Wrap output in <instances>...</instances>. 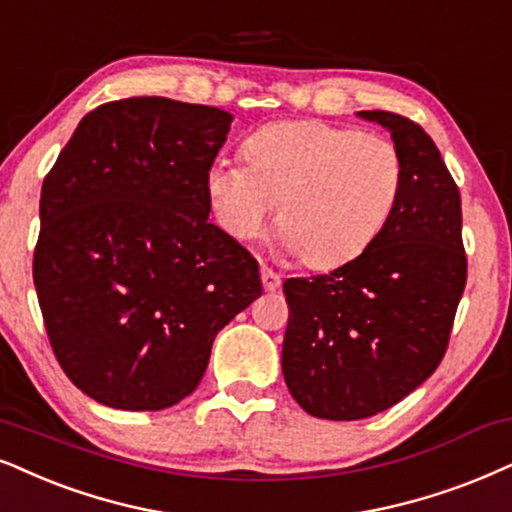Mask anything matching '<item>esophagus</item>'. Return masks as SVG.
<instances>
[{
	"mask_svg": "<svg viewBox=\"0 0 512 512\" xmlns=\"http://www.w3.org/2000/svg\"><path fill=\"white\" fill-rule=\"evenodd\" d=\"M260 274H262V286H264V290H276L278 286H281V276H278L276 271L271 269V267H267V264H262Z\"/></svg>",
	"mask_w": 512,
	"mask_h": 512,
	"instance_id": "1",
	"label": "esophagus"
}]
</instances>
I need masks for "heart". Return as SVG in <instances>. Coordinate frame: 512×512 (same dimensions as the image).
Instances as JSON below:
<instances>
[{
    "label": "heart",
    "instance_id": "b5f03b06",
    "mask_svg": "<svg viewBox=\"0 0 512 512\" xmlns=\"http://www.w3.org/2000/svg\"><path fill=\"white\" fill-rule=\"evenodd\" d=\"M245 165L219 160L208 193L219 224L238 241L276 229L309 269L359 257L385 229L401 191V155L378 134L321 120L274 122L243 144Z\"/></svg>",
    "mask_w": 512,
    "mask_h": 512
}]
</instances>
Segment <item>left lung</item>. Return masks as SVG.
Instances as JSON below:
<instances>
[{
  "label": "left lung",
  "mask_w": 512,
  "mask_h": 512,
  "mask_svg": "<svg viewBox=\"0 0 512 512\" xmlns=\"http://www.w3.org/2000/svg\"><path fill=\"white\" fill-rule=\"evenodd\" d=\"M390 129L401 191L385 229L352 262L288 278L283 378L309 416L359 420L390 409L444 359L468 257L461 193L418 122L361 111Z\"/></svg>",
  "instance_id": "obj_1"
}]
</instances>
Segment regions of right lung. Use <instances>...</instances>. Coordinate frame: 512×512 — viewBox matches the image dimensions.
Listing matches in <instances>:
<instances>
[{
  "label": "right lung",
  "mask_w": 512,
  "mask_h": 512,
  "mask_svg": "<svg viewBox=\"0 0 512 512\" xmlns=\"http://www.w3.org/2000/svg\"><path fill=\"white\" fill-rule=\"evenodd\" d=\"M231 120L163 96L103 103L44 177L37 300L63 373L99 404H179L215 335L262 295L255 257L208 222Z\"/></svg>",
  "instance_id": "1"
}]
</instances>
